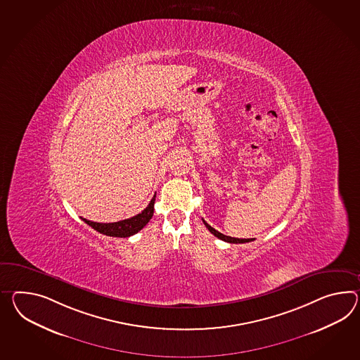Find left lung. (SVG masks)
<instances>
[{"label": "left lung", "mask_w": 360, "mask_h": 360, "mask_svg": "<svg viewBox=\"0 0 360 360\" xmlns=\"http://www.w3.org/2000/svg\"><path fill=\"white\" fill-rule=\"evenodd\" d=\"M202 222H204V225L207 226V229L211 231L212 234L214 236V237L219 238L221 240H225V242H229V243H245V242H251V240H254V238H248V239H242V238H233L229 237V236H224V234H221L219 231H217L216 229L212 228L211 225H208L204 219H202Z\"/></svg>", "instance_id": "left-lung-1"}]
</instances>
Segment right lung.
<instances>
[{"label":"right lung","mask_w":360,"mask_h":360,"mask_svg":"<svg viewBox=\"0 0 360 360\" xmlns=\"http://www.w3.org/2000/svg\"><path fill=\"white\" fill-rule=\"evenodd\" d=\"M156 196V195H155ZM155 196L149 202L148 207L141 211L139 214L134 216L131 219H122L118 222H109V224H101V222H94L89 219H83V221L89 225L91 228L95 229L98 233L109 236V237L127 238L131 237L141 231L149 222V219L153 216L155 211Z\"/></svg>","instance_id":"right-lung-1"}]
</instances>
